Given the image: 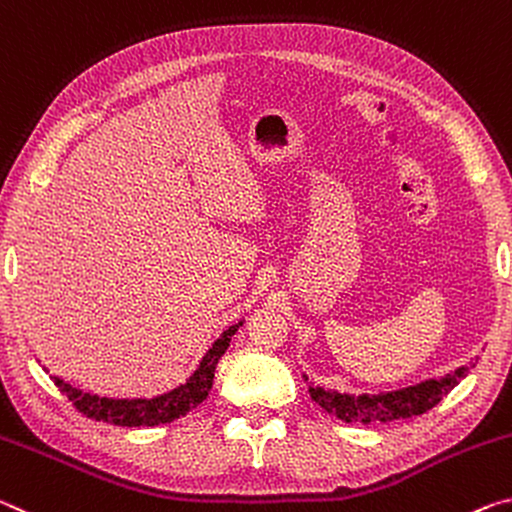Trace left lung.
Here are the masks:
<instances>
[{"label":"left lung","instance_id":"left-lung-1","mask_svg":"<svg viewBox=\"0 0 512 512\" xmlns=\"http://www.w3.org/2000/svg\"><path fill=\"white\" fill-rule=\"evenodd\" d=\"M467 367H458L442 379H431L410 388L385 392V395H340V392H329L317 385H308V392L317 406L326 413L338 417L347 424H381L392 420H406V417L422 415L431 410L438 401L449 395L456 388L460 379H465Z\"/></svg>","mask_w":512,"mask_h":512}]
</instances>
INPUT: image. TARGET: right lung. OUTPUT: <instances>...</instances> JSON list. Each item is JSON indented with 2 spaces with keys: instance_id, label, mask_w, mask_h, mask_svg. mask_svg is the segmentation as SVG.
Masks as SVG:
<instances>
[{
  "instance_id": "obj_1",
  "label": "right lung",
  "mask_w": 512,
  "mask_h": 512,
  "mask_svg": "<svg viewBox=\"0 0 512 512\" xmlns=\"http://www.w3.org/2000/svg\"><path fill=\"white\" fill-rule=\"evenodd\" d=\"M242 326V322L229 326L222 333L220 340H215V345L208 349V354L201 360L197 372L190 376L186 385H179L177 390L167 392V395L154 397V399H106L90 395V392H81L72 388L70 383H65L54 376L56 388L72 401V406L95 422H106L115 426H156L167 424L179 417L188 415L190 410H195L201 401L208 397V392L213 388L215 379V365L217 360L229 347L231 335Z\"/></svg>"
}]
</instances>
